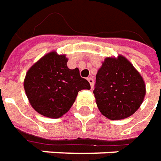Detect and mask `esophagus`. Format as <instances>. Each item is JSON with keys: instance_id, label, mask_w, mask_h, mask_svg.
Segmentation results:
<instances>
[{"instance_id": "obj_1", "label": "esophagus", "mask_w": 161, "mask_h": 161, "mask_svg": "<svg viewBox=\"0 0 161 161\" xmlns=\"http://www.w3.org/2000/svg\"><path fill=\"white\" fill-rule=\"evenodd\" d=\"M87 80H88V82H89L91 87L93 88V84H94V80H93V79L91 78V77H89V78L87 79Z\"/></svg>"}]
</instances>
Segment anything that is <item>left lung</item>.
Masks as SVG:
<instances>
[{"label":"left lung","mask_w":161,"mask_h":161,"mask_svg":"<svg viewBox=\"0 0 161 161\" xmlns=\"http://www.w3.org/2000/svg\"><path fill=\"white\" fill-rule=\"evenodd\" d=\"M97 107L112 120L126 119L140 108L146 95L141 74L121 54L107 57L96 75L93 90Z\"/></svg>","instance_id":"1"}]
</instances>
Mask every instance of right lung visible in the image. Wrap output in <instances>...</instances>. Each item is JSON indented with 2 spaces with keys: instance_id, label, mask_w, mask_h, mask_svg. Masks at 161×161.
<instances>
[{
  "instance_id": "1",
  "label": "right lung",
  "mask_w": 161,
  "mask_h": 161,
  "mask_svg": "<svg viewBox=\"0 0 161 161\" xmlns=\"http://www.w3.org/2000/svg\"><path fill=\"white\" fill-rule=\"evenodd\" d=\"M66 54L51 51L29 68L24 79V89L32 108L45 117L58 119L67 114L79 91L90 89L77 68H68Z\"/></svg>"
}]
</instances>
